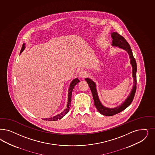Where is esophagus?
Wrapping results in <instances>:
<instances>
[{"mask_svg":"<svg viewBox=\"0 0 155 155\" xmlns=\"http://www.w3.org/2000/svg\"><path fill=\"white\" fill-rule=\"evenodd\" d=\"M86 75H87V72L83 70L80 71V72L79 73V76L80 78H85Z\"/></svg>","mask_w":155,"mask_h":155,"instance_id":"1","label":"esophagus"}]
</instances>
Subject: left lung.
Returning a JSON list of instances; mask_svg holds the SVG:
<instances>
[{"instance_id": "1", "label": "left lung", "mask_w": 155, "mask_h": 155, "mask_svg": "<svg viewBox=\"0 0 155 155\" xmlns=\"http://www.w3.org/2000/svg\"><path fill=\"white\" fill-rule=\"evenodd\" d=\"M111 37L113 39L112 45L113 47H117L118 48L125 50L128 54L130 56V63L132 67V76L134 79V85L130 93V95L120 105L115 108H108L102 104L101 103L97 91L96 89V84L91 79L87 78L85 80L87 81L88 84L90 87V90L92 94L93 98L94 100V104L97 110L100 112L101 115L104 116H113L116 115L120 112L125 110L131 104L132 101L134 100L135 96V92L136 90V72H137V65L135 58L134 57L133 53L130 48V45L127 41V40L121 36L119 35L117 32H112Z\"/></svg>"}]
</instances>
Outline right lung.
Returning a JSON list of instances; mask_svg holds the SVG:
<instances>
[{
	"mask_svg": "<svg viewBox=\"0 0 155 155\" xmlns=\"http://www.w3.org/2000/svg\"><path fill=\"white\" fill-rule=\"evenodd\" d=\"M25 43H24L22 46V48L20 51V54L25 50ZM79 82H80V80H79L78 78H75L74 80L71 81L70 83L69 89H68V102H67V107L65 110H64L62 112H61L60 114L56 115L55 116H53L52 117H50V118H46L44 119V120L46 121H56V120H60L62 117H63L69 111L70 107H71V97H72V90L74 89V87Z\"/></svg>",
	"mask_w": 155,
	"mask_h": 155,
	"instance_id": "1",
	"label": "right lung"
}]
</instances>
